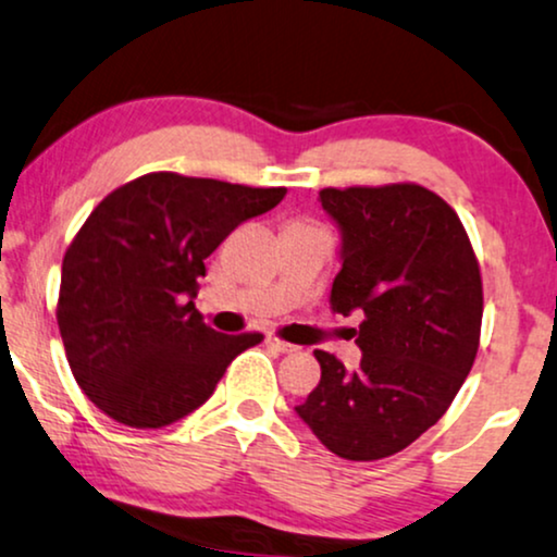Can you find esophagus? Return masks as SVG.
I'll return each instance as SVG.
<instances>
[{
  "instance_id": "obj_1",
  "label": "esophagus",
  "mask_w": 557,
  "mask_h": 557,
  "mask_svg": "<svg viewBox=\"0 0 557 557\" xmlns=\"http://www.w3.org/2000/svg\"><path fill=\"white\" fill-rule=\"evenodd\" d=\"M265 343L271 348H276V351H281V354H294L297 351L299 346H294V343H286V341H281L278 335H265Z\"/></svg>"
}]
</instances>
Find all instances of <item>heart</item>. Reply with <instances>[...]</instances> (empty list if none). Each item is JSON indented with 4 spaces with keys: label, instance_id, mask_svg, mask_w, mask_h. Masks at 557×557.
Here are the masks:
<instances>
[{
    "label": "heart",
    "instance_id": "heart-1",
    "mask_svg": "<svg viewBox=\"0 0 557 557\" xmlns=\"http://www.w3.org/2000/svg\"><path fill=\"white\" fill-rule=\"evenodd\" d=\"M292 226H310V224H305V222H294Z\"/></svg>",
    "mask_w": 557,
    "mask_h": 557
}]
</instances>
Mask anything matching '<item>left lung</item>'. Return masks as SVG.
Wrapping results in <instances>:
<instances>
[{
	"instance_id": "obj_1",
	"label": "left lung",
	"mask_w": 557,
	"mask_h": 557,
	"mask_svg": "<svg viewBox=\"0 0 557 557\" xmlns=\"http://www.w3.org/2000/svg\"><path fill=\"white\" fill-rule=\"evenodd\" d=\"M341 226L335 312H363L361 367L314 351L320 384L297 405L333 455L372 462L446 413L480 346L483 278L457 211L418 183L322 188Z\"/></svg>"
}]
</instances>
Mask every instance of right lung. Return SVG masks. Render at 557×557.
<instances>
[{
	"label": "right lung",
	"instance_id": "add662e5",
	"mask_svg": "<svg viewBox=\"0 0 557 557\" xmlns=\"http://www.w3.org/2000/svg\"><path fill=\"white\" fill-rule=\"evenodd\" d=\"M286 188L149 173L95 206L66 247L57 305L69 367L132 429H162L209 400L260 333L222 335L196 310L203 260Z\"/></svg>",
	"mask_w": 557,
	"mask_h": 557
}]
</instances>
